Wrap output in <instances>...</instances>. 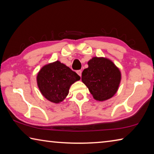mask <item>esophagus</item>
I'll return each instance as SVG.
<instances>
[{
	"label": "esophagus",
	"instance_id": "1",
	"mask_svg": "<svg viewBox=\"0 0 154 154\" xmlns=\"http://www.w3.org/2000/svg\"><path fill=\"white\" fill-rule=\"evenodd\" d=\"M82 71H81V70H78V71H77V73L79 75L80 77L82 76Z\"/></svg>",
	"mask_w": 154,
	"mask_h": 154
}]
</instances>
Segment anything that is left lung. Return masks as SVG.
Wrapping results in <instances>:
<instances>
[{
	"label": "left lung",
	"mask_w": 154,
	"mask_h": 154,
	"mask_svg": "<svg viewBox=\"0 0 154 154\" xmlns=\"http://www.w3.org/2000/svg\"><path fill=\"white\" fill-rule=\"evenodd\" d=\"M82 72V80L96 100L111 98L118 90L121 72L110 60L94 57Z\"/></svg>",
	"instance_id": "1"
}]
</instances>
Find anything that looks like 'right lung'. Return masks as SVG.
Listing matches in <instances>:
<instances>
[{"label": "right lung", "mask_w": 154, "mask_h": 154, "mask_svg": "<svg viewBox=\"0 0 154 154\" xmlns=\"http://www.w3.org/2000/svg\"><path fill=\"white\" fill-rule=\"evenodd\" d=\"M79 79L76 72L59 61L45 65L36 77L42 95L54 103L62 102L69 94L70 86Z\"/></svg>", "instance_id": "right-lung-1"}]
</instances>
